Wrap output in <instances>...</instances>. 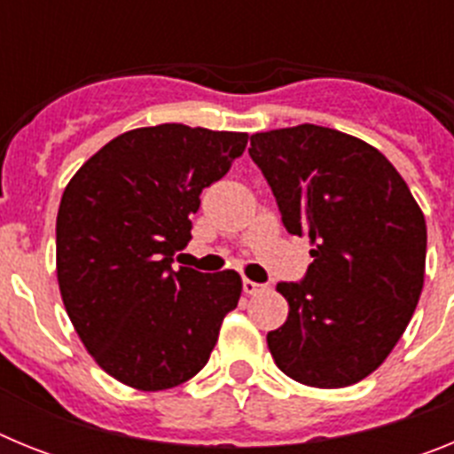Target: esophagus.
Listing matches in <instances>:
<instances>
[{
	"mask_svg": "<svg viewBox=\"0 0 454 454\" xmlns=\"http://www.w3.org/2000/svg\"><path fill=\"white\" fill-rule=\"evenodd\" d=\"M243 291H246L247 295H256V293L266 291V284H256L252 282V279H243Z\"/></svg>",
	"mask_w": 454,
	"mask_h": 454,
	"instance_id": "34e87169",
	"label": "esophagus"
}]
</instances>
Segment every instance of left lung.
I'll list each match as a JSON object with an SVG mask.
<instances>
[{
	"label": "left lung",
	"instance_id": "obj_1",
	"mask_svg": "<svg viewBox=\"0 0 454 454\" xmlns=\"http://www.w3.org/2000/svg\"><path fill=\"white\" fill-rule=\"evenodd\" d=\"M288 234L307 236L300 282H279L288 318L268 332L279 371L316 388L371 375L398 343L423 291L427 227L382 152L343 131L298 124L250 138Z\"/></svg>",
	"mask_w": 454,
	"mask_h": 454
}]
</instances>
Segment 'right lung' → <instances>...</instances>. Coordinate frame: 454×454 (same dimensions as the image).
Here are the masks:
<instances>
[{
	"label": "right lung",
	"instance_id": "add662e5",
	"mask_svg": "<svg viewBox=\"0 0 454 454\" xmlns=\"http://www.w3.org/2000/svg\"><path fill=\"white\" fill-rule=\"evenodd\" d=\"M247 134L186 124L127 131L63 191L56 275L79 339L127 387L163 391L198 375L240 298L234 270H172L200 192L243 154Z\"/></svg>",
	"mask_w": 454,
	"mask_h": 454
}]
</instances>
